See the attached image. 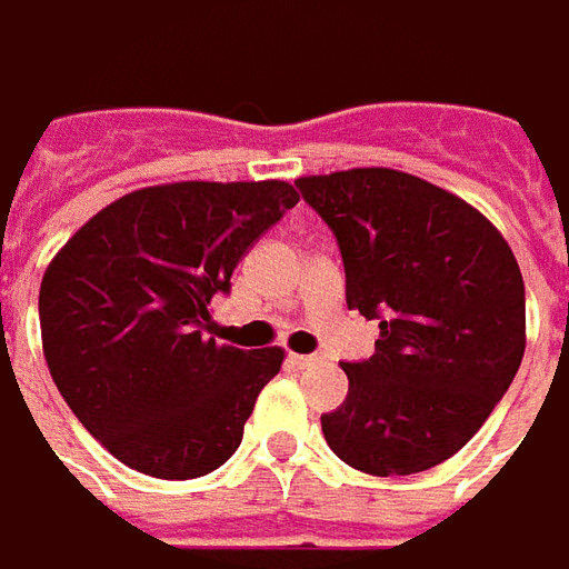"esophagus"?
<instances>
[{
    "instance_id": "obj_1",
    "label": "esophagus",
    "mask_w": 569,
    "mask_h": 569,
    "mask_svg": "<svg viewBox=\"0 0 569 569\" xmlns=\"http://www.w3.org/2000/svg\"><path fill=\"white\" fill-rule=\"evenodd\" d=\"M318 362H321V356H292L296 368H315Z\"/></svg>"
}]
</instances>
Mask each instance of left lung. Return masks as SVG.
<instances>
[{"mask_svg":"<svg viewBox=\"0 0 569 569\" xmlns=\"http://www.w3.org/2000/svg\"><path fill=\"white\" fill-rule=\"evenodd\" d=\"M330 226L346 305L378 321L375 356L343 362L349 393L323 412L330 450L368 476H412L479 431L526 352V286L495 226L397 169L296 182Z\"/></svg>","mask_w":569,"mask_h":569,"instance_id":"1","label":"left lung"}]
</instances>
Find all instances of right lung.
<instances>
[{
  "mask_svg": "<svg viewBox=\"0 0 569 569\" xmlns=\"http://www.w3.org/2000/svg\"><path fill=\"white\" fill-rule=\"evenodd\" d=\"M289 182H172L103 207L40 283L43 356L109 453L153 479H198L242 443L283 349L210 333V299L286 210Z\"/></svg>",
  "mask_w": 569,
  "mask_h": 569,
  "instance_id": "right-lung-1",
  "label": "right lung"
}]
</instances>
